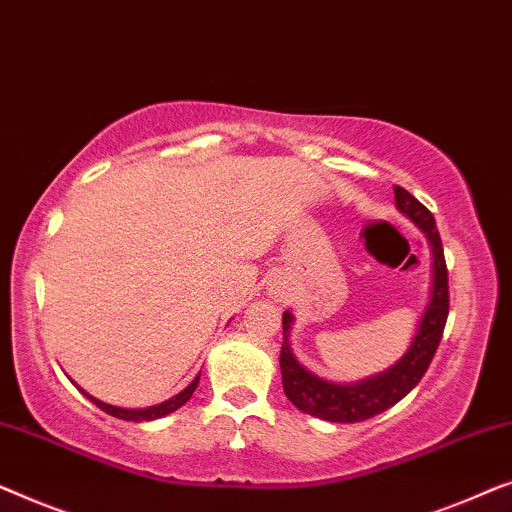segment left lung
<instances>
[{
    "label": "left lung",
    "instance_id": "8db88e82",
    "mask_svg": "<svg viewBox=\"0 0 512 512\" xmlns=\"http://www.w3.org/2000/svg\"><path fill=\"white\" fill-rule=\"evenodd\" d=\"M394 204L397 211L420 229L431 248V287L429 299L424 306L422 318L417 322V331L390 369L376 376L362 378L357 383H334L320 378L318 373L306 369L294 357L290 345V329L294 315L283 313V350H280V373H283L285 397L297 406L301 413L320 417L327 422H362L383 413L394 403H399L427 373L431 359L441 343L445 320H448V269H445L443 243L438 236L436 220L413 194L394 185Z\"/></svg>",
    "mask_w": 512,
    "mask_h": 512
}]
</instances>
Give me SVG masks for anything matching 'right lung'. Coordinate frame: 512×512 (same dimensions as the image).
Returning <instances> with one entry per match:
<instances>
[{"instance_id":"add662e5","label":"right lung","mask_w":512,"mask_h":512,"mask_svg":"<svg viewBox=\"0 0 512 512\" xmlns=\"http://www.w3.org/2000/svg\"><path fill=\"white\" fill-rule=\"evenodd\" d=\"M201 376V373H199ZM199 376L192 380L190 385L185 387L183 392H178L176 397H171V399H167V401H162V403H157V406H148V408H120V406H111V403H106V401H99L97 397H92V394H88L83 390V387H78L74 380H71V383L76 385V390L83 394V397H88L92 403H95L97 408H102L104 413H109V415H113V417H118V420H127V422H150V420H160V417H164V415H169V413H174V410H178L183 406V403H187V399L192 397V392L197 390V385H199Z\"/></svg>"}]
</instances>
